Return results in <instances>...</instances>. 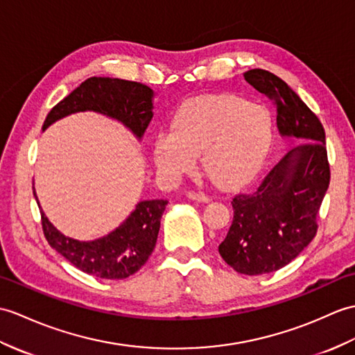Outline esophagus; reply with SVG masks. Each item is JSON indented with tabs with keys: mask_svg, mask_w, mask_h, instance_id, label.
Masks as SVG:
<instances>
[{
	"mask_svg": "<svg viewBox=\"0 0 355 355\" xmlns=\"http://www.w3.org/2000/svg\"><path fill=\"white\" fill-rule=\"evenodd\" d=\"M187 198L189 200H192V201H198V202H209L210 201V198L207 196V195H204V193H198V192H187Z\"/></svg>",
	"mask_w": 355,
	"mask_h": 355,
	"instance_id": "1",
	"label": "esophagus"
}]
</instances>
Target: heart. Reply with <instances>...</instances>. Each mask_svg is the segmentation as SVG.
Segmentation results:
<instances>
[{"label": "heart", "mask_w": 355, "mask_h": 355, "mask_svg": "<svg viewBox=\"0 0 355 355\" xmlns=\"http://www.w3.org/2000/svg\"><path fill=\"white\" fill-rule=\"evenodd\" d=\"M274 145V119L260 104L233 94L191 98L171 121V133H159L153 157L162 178L189 174L201 154L207 175L222 187L236 189L257 177Z\"/></svg>", "instance_id": "heart-1"}]
</instances>
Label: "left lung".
Instances as JSON below:
<instances>
[{
  "instance_id": "obj_1",
  "label": "left lung",
  "mask_w": 355,
  "mask_h": 355,
  "mask_svg": "<svg viewBox=\"0 0 355 355\" xmlns=\"http://www.w3.org/2000/svg\"><path fill=\"white\" fill-rule=\"evenodd\" d=\"M245 80L277 104L282 137L302 144L287 153L257 191L233 198L234 216L220 257L239 274H270L298 257L316 234V215L329 184L325 131L318 116L279 77L251 69Z\"/></svg>"
}]
</instances>
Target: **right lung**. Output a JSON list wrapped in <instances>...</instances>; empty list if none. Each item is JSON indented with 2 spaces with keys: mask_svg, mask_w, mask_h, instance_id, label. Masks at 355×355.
Instances as JSON below:
<instances>
[{
  "mask_svg": "<svg viewBox=\"0 0 355 355\" xmlns=\"http://www.w3.org/2000/svg\"><path fill=\"white\" fill-rule=\"evenodd\" d=\"M154 90L135 81L92 77L53 107L44 122L45 131L69 114L95 112L121 122L137 140H142L154 116ZM33 193L42 215L44 234L57 252L85 274L105 279H122L142 268L157 242L160 219L166 200H148L136 204L128 218L103 237L77 241L59 232L40 207L35 187Z\"/></svg>",
  "mask_w": 355,
  "mask_h": 355,
  "instance_id": "obj_1",
  "label": "right lung"
}]
</instances>
